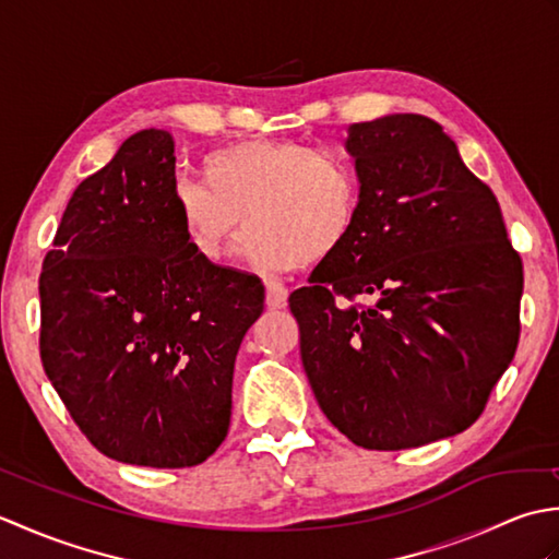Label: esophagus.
Instances as JSON below:
<instances>
[{
  "label": "esophagus",
  "mask_w": 559,
  "mask_h": 559,
  "mask_svg": "<svg viewBox=\"0 0 559 559\" xmlns=\"http://www.w3.org/2000/svg\"><path fill=\"white\" fill-rule=\"evenodd\" d=\"M266 307H271V310H278V307H286L288 302V288L281 286V283H273L269 281L266 286Z\"/></svg>",
  "instance_id": "obj_1"
}]
</instances>
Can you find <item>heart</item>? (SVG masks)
Here are the masks:
<instances>
[{
	"instance_id": "heart-1",
	"label": "heart",
	"mask_w": 559,
	"mask_h": 559,
	"mask_svg": "<svg viewBox=\"0 0 559 559\" xmlns=\"http://www.w3.org/2000/svg\"><path fill=\"white\" fill-rule=\"evenodd\" d=\"M201 182L177 180L173 209L194 254L218 261L237 223L242 264L261 273L319 264L350 240L362 206L353 160L295 141L249 139L201 160Z\"/></svg>"
}]
</instances>
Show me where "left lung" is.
I'll return each mask as SVG.
<instances>
[{
    "mask_svg": "<svg viewBox=\"0 0 559 559\" xmlns=\"http://www.w3.org/2000/svg\"><path fill=\"white\" fill-rule=\"evenodd\" d=\"M362 185L350 240L290 293L305 374L331 425L396 451L478 420L519 343L521 257L492 189L430 117L348 127ZM374 294L359 310L345 300Z\"/></svg>",
    "mask_w": 559,
    "mask_h": 559,
    "instance_id": "left-lung-1",
    "label": "left lung"
}]
</instances>
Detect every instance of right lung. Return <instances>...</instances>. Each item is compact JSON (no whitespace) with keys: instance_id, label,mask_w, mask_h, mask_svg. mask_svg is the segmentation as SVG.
I'll return each instance as SVG.
<instances>
[{"instance_id":"right-lung-1","label":"right lung","mask_w":559,"mask_h":559,"mask_svg":"<svg viewBox=\"0 0 559 559\" xmlns=\"http://www.w3.org/2000/svg\"><path fill=\"white\" fill-rule=\"evenodd\" d=\"M175 141L141 129L83 180L40 273V358L105 456L185 468L228 435L257 276L194 254L173 209Z\"/></svg>"}]
</instances>
